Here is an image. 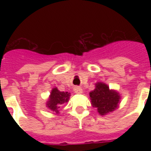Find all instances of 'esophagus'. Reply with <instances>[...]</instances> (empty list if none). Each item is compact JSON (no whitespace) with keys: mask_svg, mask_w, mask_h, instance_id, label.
Listing matches in <instances>:
<instances>
[{"mask_svg":"<svg viewBox=\"0 0 151 151\" xmlns=\"http://www.w3.org/2000/svg\"><path fill=\"white\" fill-rule=\"evenodd\" d=\"M73 91L76 92V93H82V89L81 87H79V86H75L74 88H73Z\"/></svg>","mask_w":151,"mask_h":151,"instance_id":"1","label":"esophagus"}]
</instances>
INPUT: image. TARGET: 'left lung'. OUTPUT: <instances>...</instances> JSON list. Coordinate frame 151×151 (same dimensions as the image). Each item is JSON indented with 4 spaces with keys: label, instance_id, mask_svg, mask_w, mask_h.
Masks as SVG:
<instances>
[{
    "label": "left lung",
    "instance_id": "8db88e82",
    "mask_svg": "<svg viewBox=\"0 0 151 151\" xmlns=\"http://www.w3.org/2000/svg\"><path fill=\"white\" fill-rule=\"evenodd\" d=\"M91 104L98 109V112L102 116L114 111L118 106L120 95L115 91L109 90L108 86L99 82L95 85V89L90 93Z\"/></svg>",
    "mask_w": 151,
    "mask_h": 151
}]
</instances>
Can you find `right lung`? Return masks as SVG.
Returning <instances> with one entry per match:
<instances>
[{
  "label": "right lung",
  "mask_w": 151,
  "mask_h": 151,
  "mask_svg": "<svg viewBox=\"0 0 151 151\" xmlns=\"http://www.w3.org/2000/svg\"><path fill=\"white\" fill-rule=\"evenodd\" d=\"M69 96L70 95L68 92L60 91L57 88H54L52 91L49 100L47 102V106L53 111L58 112V110L61 107V105L69 101Z\"/></svg>",
  "instance_id": "obj_1"
}]
</instances>
